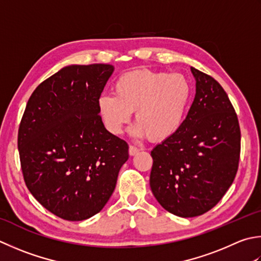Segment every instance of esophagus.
I'll use <instances>...</instances> for the list:
<instances>
[{
    "instance_id": "esophagus-1",
    "label": "esophagus",
    "mask_w": 261,
    "mask_h": 261,
    "mask_svg": "<svg viewBox=\"0 0 261 261\" xmlns=\"http://www.w3.org/2000/svg\"><path fill=\"white\" fill-rule=\"evenodd\" d=\"M139 148H138V147H136V146H130L129 147V154L131 155V156H135V155H137L138 154V152H139Z\"/></svg>"
}]
</instances>
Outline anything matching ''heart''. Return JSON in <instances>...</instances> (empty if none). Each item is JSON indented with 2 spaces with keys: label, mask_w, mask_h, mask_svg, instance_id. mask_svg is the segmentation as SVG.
<instances>
[{
  "label": "heart",
  "mask_w": 261,
  "mask_h": 261,
  "mask_svg": "<svg viewBox=\"0 0 261 261\" xmlns=\"http://www.w3.org/2000/svg\"><path fill=\"white\" fill-rule=\"evenodd\" d=\"M113 95H101L97 110L112 135H121L132 112L138 123L136 137L160 141L172 137L185 121L192 88L180 73L138 70L121 75L115 81Z\"/></svg>",
  "instance_id": "b5f03b06"
}]
</instances>
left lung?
Listing matches in <instances>:
<instances>
[{
	"mask_svg": "<svg viewBox=\"0 0 261 261\" xmlns=\"http://www.w3.org/2000/svg\"><path fill=\"white\" fill-rule=\"evenodd\" d=\"M196 96L176 134L151 150L150 188L161 206L196 217L217 205L237 175L241 131L228 96L213 76L191 66Z\"/></svg>",
	"mask_w": 261,
	"mask_h": 261,
	"instance_id": "left-lung-1",
	"label": "left lung"
}]
</instances>
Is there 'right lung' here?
<instances>
[{
  "mask_svg": "<svg viewBox=\"0 0 261 261\" xmlns=\"http://www.w3.org/2000/svg\"><path fill=\"white\" fill-rule=\"evenodd\" d=\"M113 71L111 64L64 66L34 90L20 122L25 186L40 205L66 221L99 213L129 158V146L105 129L97 110Z\"/></svg>",
  "mask_w": 261,
  "mask_h": 261,
  "instance_id": "obj_1",
  "label": "right lung"
}]
</instances>
